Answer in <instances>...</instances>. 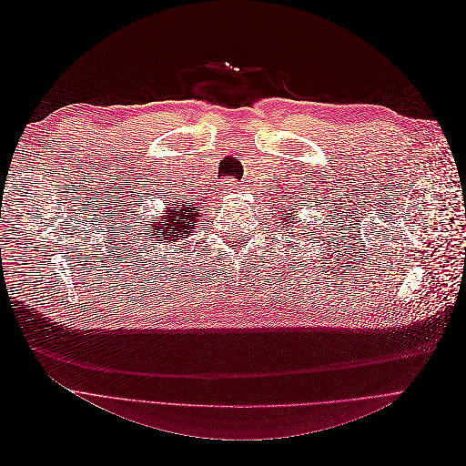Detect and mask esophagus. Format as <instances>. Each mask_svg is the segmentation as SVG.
I'll return each mask as SVG.
<instances>
[{
    "instance_id": "obj_1",
    "label": "esophagus",
    "mask_w": 466,
    "mask_h": 466,
    "mask_svg": "<svg viewBox=\"0 0 466 466\" xmlns=\"http://www.w3.org/2000/svg\"><path fill=\"white\" fill-rule=\"evenodd\" d=\"M237 188H238L237 180H233V178H228V180H225V190H228V192H237Z\"/></svg>"
}]
</instances>
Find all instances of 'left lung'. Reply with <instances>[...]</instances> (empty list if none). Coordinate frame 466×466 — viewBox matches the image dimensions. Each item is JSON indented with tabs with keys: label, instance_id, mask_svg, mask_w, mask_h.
<instances>
[{
	"label": "left lung",
	"instance_id": "obj_1",
	"mask_svg": "<svg viewBox=\"0 0 466 466\" xmlns=\"http://www.w3.org/2000/svg\"><path fill=\"white\" fill-rule=\"evenodd\" d=\"M279 223H281V225H288V229H289V228H291V223H293V221H291V214H286L284 218H281V221H279ZM288 229H286V231H288ZM303 229H305V228H303Z\"/></svg>",
	"mask_w": 466,
	"mask_h": 466
}]
</instances>
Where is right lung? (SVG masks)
<instances>
[{
    "instance_id": "1",
    "label": "right lung",
    "mask_w": 466,
    "mask_h": 466,
    "mask_svg": "<svg viewBox=\"0 0 466 466\" xmlns=\"http://www.w3.org/2000/svg\"><path fill=\"white\" fill-rule=\"evenodd\" d=\"M171 206L173 208H165L167 216H163L161 219H151L149 223L151 235H153L149 238H157V241H163L167 245L185 241L196 225H198L196 223L198 214H194V208H190V204L177 202Z\"/></svg>"
}]
</instances>
